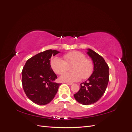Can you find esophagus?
I'll use <instances>...</instances> for the list:
<instances>
[{
  "instance_id": "obj_1",
  "label": "esophagus",
  "mask_w": 132,
  "mask_h": 132,
  "mask_svg": "<svg viewBox=\"0 0 132 132\" xmlns=\"http://www.w3.org/2000/svg\"><path fill=\"white\" fill-rule=\"evenodd\" d=\"M64 83H66L67 85H73V83H70V82H64Z\"/></svg>"
}]
</instances>
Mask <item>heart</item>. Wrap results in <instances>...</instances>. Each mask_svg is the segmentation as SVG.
<instances>
[{
	"mask_svg": "<svg viewBox=\"0 0 132 132\" xmlns=\"http://www.w3.org/2000/svg\"><path fill=\"white\" fill-rule=\"evenodd\" d=\"M64 61L55 57L51 59V67L54 72L62 74L68 70L69 66L73 65V72L62 75L60 80L64 82H77L90 77L94 70V64L91 59L86 58V55L78 51H74L63 55Z\"/></svg>",
	"mask_w": 132,
	"mask_h": 132,
	"instance_id": "1",
	"label": "heart"
}]
</instances>
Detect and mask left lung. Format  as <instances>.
Returning a JSON list of instances; mask_svg holds the SVG:
<instances>
[{"mask_svg": "<svg viewBox=\"0 0 132 132\" xmlns=\"http://www.w3.org/2000/svg\"><path fill=\"white\" fill-rule=\"evenodd\" d=\"M87 53L94 62V72L87 81L81 84L80 89L74 95L76 100L84 105L98 101L104 94L109 81V67L105 59L91 49Z\"/></svg>", "mask_w": 132, "mask_h": 132, "instance_id": "obj_1", "label": "left lung"}]
</instances>
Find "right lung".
<instances>
[{
    "instance_id": "add662e5",
    "label": "right lung",
    "mask_w": 132,
    "mask_h": 132,
    "mask_svg": "<svg viewBox=\"0 0 132 132\" xmlns=\"http://www.w3.org/2000/svg\"><path fill=\"white\" fill-rule=\"evenodd\" d=\"M59 52L48 50L26 61L22 70V85L27 97L36 104L45 105L54 98L61 84L51 67V58Z\"/></svg>"
}]
</instances>
